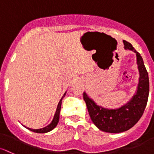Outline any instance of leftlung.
<instances>
[{"label":"left lung","instance_id":"left-lung-1","mask_svg":"<svg viewBox=\"0 0 154 154\" xmlns=\"http://www.w3.org/2000/svg\"><path fill=\"white\" fill-rule=\"evenodd\" d=\"M124 48L136 54L139 82L132 97L119 108H106L95 103L84 91L83 99L91 121L100 131L107 133H122L131 128L141 118L146 107L149 95V79L143 60L132 45L123 40Z\"/></svg>","mask_w":154,"mask_h":154}]
</instances>
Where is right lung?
I'll list each match as a JSON object with an SVG mask.
<instances>
[{
	"mask_svg": "<svg viewBox=\"0 0 154 154\" xmlns=\"http://www.w3.org/2000/svg\"><path fill=\"white\" fill-rule=\"evenodd\" d=\"M66 91L65 92L63 96L62 97V98H61L60 100L59 103H58V105H57V107L56 112H55V114H54V117H53L52 121H51V122L49 125H48L46 126V127H44V128H39V129L29 128H27V127H26V126L23 125L24 127H25L26 128L29 129V130L31 131L38 133V134H43V133H47V132L51 131V130H53V129H54V128H55L57 126V125L58 122H59L60 113L61 105H62V100L63 99V97H64L65 95H66Z\"/></svg>",
	"mask_w": 154,
	"mask_h": 154,
	"instance_id": "right-lung-1",
	"label": "right lung"
}]
</instances>
